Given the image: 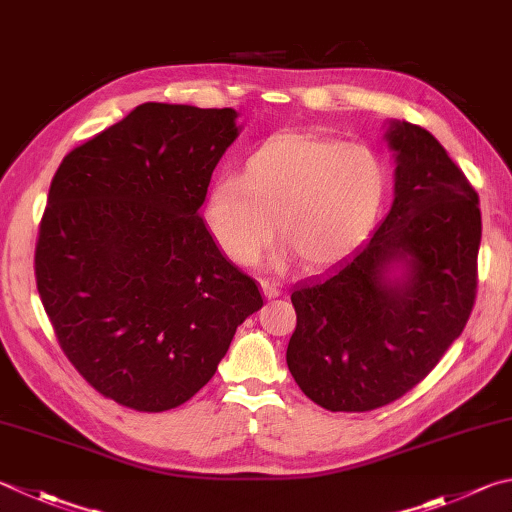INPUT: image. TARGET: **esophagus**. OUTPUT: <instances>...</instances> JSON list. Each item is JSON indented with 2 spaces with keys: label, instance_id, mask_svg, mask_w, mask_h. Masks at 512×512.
<instances>
[{
  "label": "esophagus",
  "instance_id": "esophagus-1",
  "mask_svg": "<svg viewBox=\"0 0 512 512\" xmlns=\"http://www.w3.org/2000/svg\"><path fill=\"white\" fill-rule=\"evenodd\" d=\"M262 291H264L266 300H275V297L282 295V288L277 286L275 282H268V280H262Z\"/></svg>",
  "mask_w": 512,
  "mask_h": 512
}]
</instances>
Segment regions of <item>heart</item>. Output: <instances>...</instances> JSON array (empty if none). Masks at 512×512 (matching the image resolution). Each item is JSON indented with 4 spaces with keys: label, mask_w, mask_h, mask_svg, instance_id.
<instances>
[{
    "label": "heart",
    "mask_w": 512,
    "mask_h": 512,
    "mask_svg": "<svg viewBox=\"0 0 512 512\" xmlns=\"http://www.w3.org/2000/svg\"><path fill=\"white\" fill-rule=\"evenodd\" d=\"M387 190V165L371 147L286 132L259 145L239 179L226 176L212 185L203 219L232 262H257L277 228L306 268H322L367 237Z\"/></svg>",
    "instance_id": "b5f03b06"
}]
</instances>
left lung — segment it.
<instances>
[{
	"label": "left lung",
	"mask_w": 512,
	"mask_h": 512,
	"mask_svg": "<svg viewBox=\"0 0 512 512\" xmlns=\"http://www.w3.org/2000/svg\"><path fill=\"white\" fill-rule=\"evenodd\" d=\"M385 138L392 210L356 253L291 295L286 365L331 412H369L410 392L461 336L477 297L475 188L427 129L389 120Z\"/></svg>",
	"instance_id": "left-lung-1"
}]
</instances>
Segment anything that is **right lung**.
<instances>
[{
  "mask_svg": "<svg viewBox=\"0 0 512 512\" xmlns=\"http://www.w3.org/2000/svg\"><path fill=\"white\" fill-rule=\"evenodd\" d=\"M235 109L145 102L64 156L35 246V280L80 376L138 412L179 407L262 309L255 280L199 215L239 136Z\"/></svg>",
  "mask_w": 512,
  "mask_h": 512,
  "instance_id": "1",
  "label": "right lung"
}]
</instances>
